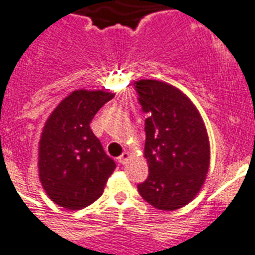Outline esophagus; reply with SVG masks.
<instances>
[{
    "instance_id": "1",
    "label": "esophagus",
    "mask_w": 255,
    "mask_h": 255,
    "mask_svg": "<svg viewBox=\"0 0 255 255\" xmlns=\"http://www.w3.org/2000/svg\"><path fill=\"white\" fill-rule=\"evenodd\" d=\"M128 158H129V153H128V152H123L119 156V160H118V162H119L120 164H126V163L128 162Z\"/></svg>"
}]
</instances>
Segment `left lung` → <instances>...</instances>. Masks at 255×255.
Segmentation results:
<instances>
[{
	"label": "left lung",
	"mask_w": 255,
	"mask_h": 255,
	"mask_svg": "<svg viewBox=\"0 0 255 255\" xmlns=\"http://www.w3.org/2000/svg\"><path fill=\"white\" fill-rule=\"evenodd\" d=\"M144 122L148 178L137 184L141 198L159 210L187 205L205 183L210 144L201 115L184 93L158 80L136 81Z\"/></svg>",
	"instance_id": "obj_1"
}]
</instances>
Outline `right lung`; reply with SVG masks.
<instances>
[{"label": "right lung", "instance_id": "obj_1", "mask_svg": "<svg viewBox=\"0 0 255 255\" xmlns=\"http://www.w3.org/2000/svg\"><path fill=\"white\" fill-rule=\"evenodd\" d=\"M114 99L104 91H75L46 120L38 151V171L48 197L61 207L80 210L100 198L116 168L91 122Z\"/></svg>", "mask_w": 255, "mask_h": 255}]
</instances>
